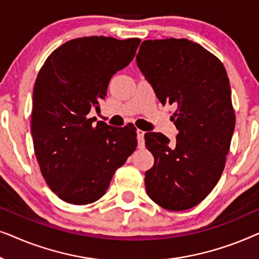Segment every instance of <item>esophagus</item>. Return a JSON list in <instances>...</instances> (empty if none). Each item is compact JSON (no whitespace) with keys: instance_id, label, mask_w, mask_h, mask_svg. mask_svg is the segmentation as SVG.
Wrapping results in <instances>:
<instances>
[{"instance_id":"esophagus-1","label":"esophagus","mask_w":259,"mask_h":259,"mask_svg":"<svg viewBox=\"0 0 259 259\" xmlns=\"http://www.w3.org/2000/svg\"><path fill=\"white\" fill-rule=\"evenodd\" d=\"M144 136H145L144 131L137 130V139H138V143H139V146L141 147L144 146Z\"/></svg>"}]
</instances>
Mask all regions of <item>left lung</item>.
Instances as JSON below:
<instances>
[{"instance_id":"1","label":"left lung","mask_w":259,"mask_h":259,"mask_svg":"<svg viewBox=\"0 0 259 259\" xmlns=\"http://www.w3.org/2000/svg\"><path fill=\"white\" fill-rule=\"evenodd\" d=\"M140 72L162 105H175L176 144L145 134L154 165L145 173L148 197L161 207L196 206L217 185L225 166L236 116L223 63L186 38L146 40L137 55Z\"/></svg>"}]
</instances>
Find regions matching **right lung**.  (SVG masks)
Segmentation results:
<instances>
[{"label":"right lung","instance_id":"right-lung-1","mask_svg":"<svg viewBox=\"0 0 259 259\" xmlns=\"http://www.w3.org/2000/svg\"><path fill=\"white\" fill-rule=\"evenodd\" d=\"M139 38L79 37L55 49L37 74L31 136L42 176L60 199L86 205L100 199L137 147L136 127L93 125L92 108L109 80L136 55Z\"/></svg>","mask_w":259,"mask_h":259}]
</instances>
